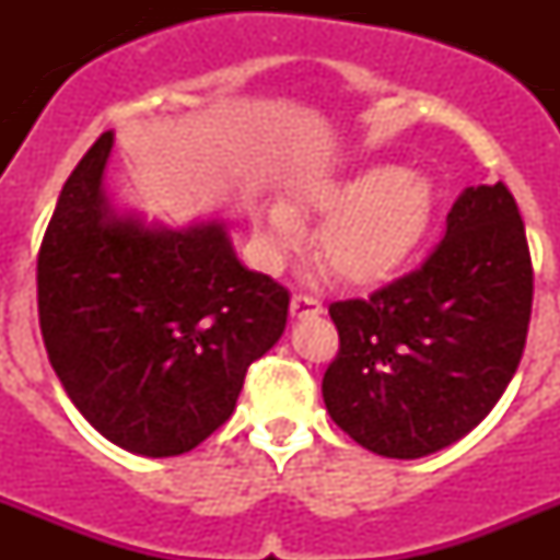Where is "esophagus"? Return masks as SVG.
Instances as JSON below:
<instances>
[{
	"label": "esophagus",
	"mask_w": 560,
	"mask_h": 560,
	"mask_svg": "<svg viewBox=\"0 0 560 560\" xmlns=\"http://www.w3.org/2000/svg\"><path fill=\"white\" fill-rule=\"evenodd\" d=\"M319 314H323V303H319L316 296H308V294L291 296V316L305 319V316H319Z\"/></svg>",
	"instance_id": "obj_1"
}]
</instances>
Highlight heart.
Masks as SVG:
<instances>
[{
    "instance_id": "obj_1",
    "label": "heart",
    "mask_w": 560,
    "mask_h": 560,
    "mask_svg": "<svg viewBox=\"0 0 560 560\" xmlns=\"http://www.w3.org/2000/svg\"><path fill=\"white\" fill-rule=\"evenodd\" d=\"M434 185L418 171L368 165L348 176L305 182L296 207L271 201L257 212V237L271 257L303 241V215L323 219L316 255L350 285H375L393 277L418 252L434 221Z\"/></svg>"
}]
</instances>
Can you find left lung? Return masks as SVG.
Here are the masks:
<instances>
[{
	"mask_svg": "<svg viewBox=\"0 0 560 560\" xmlns=\"http://www.w3.org/2000/svg\"><path fill=\"white\" fill-rule=\"evenodd\" d=\"M533 264L513 192L465 187L423 266L368 300L330 303L339 353L330 418L381 457L415 459L471 432L511 384L527 341Z\"/></svg>",
	"mask_w": 560,
	"mask_h": 560,
	"instance_id": "1",
	"label": "left lung"
}]
</instances>
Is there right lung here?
I'll return each mask as SVG.
<instances>
[{"label": "right lung", "mask_w": 560, "mask_h": 560, "mask_svg": "<svg viewBox=\"0 0 560 560\" xmlns=\"http://www.w3.org/2000/svg\"><path fill=\"white\" fill-rule=\"evenodd\" d=\"M112 131L83 153L38 249L49 364L114 446L176 457L226 423L285 330L289 291L246 269L224 224L145 226L103 196Z\"/></svg>", "instance_id": "1"}]
</instances>
